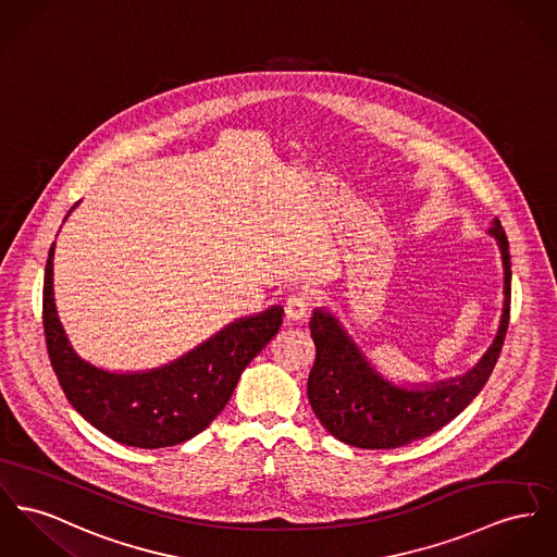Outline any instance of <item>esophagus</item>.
I'll return each mask as SVG.
<instances>
[{
	"mask_svg": "<svg viewBox=\"0 0 557 557\" xmlns=\"http://www.w3.org/2000/svg\"><path fill=\"white\" fill-rule=\"evenodd\" d=\"M308 312V299L301 294H294L285 301V314L289 321H301Z\"/></svg>",
	"mask_w": 557,
	"mask_h": 557,
	"instance_id": "esophagus-1",
	"label": "esophagus"
}]
</instances>
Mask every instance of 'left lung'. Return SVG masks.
I'll return each mask as SVG.
<instances>
[{
	"label": "left lung",
	"instance_id": "left-lung-1",
	"mask_svg": "<svg viewBox=\"0 0 557 557\" xmlns=\"http://www.w3.org/2000/svg\"><path fill=\"white\" fill-rule=\"evenodd\" d=\"M487 234L503 261V312L482 359L462 375L437 382H397L384 375L337 312L317 308L310 335L317 359L308 375V401L335 440L363 449H393L424 440L467 408L487 382L509 327L511 258L505 230L492 220Z\"/></svg>",
	"mask_w": 557,
	"mask_h": 557
}]
</instances>
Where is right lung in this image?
Returning a JSON list of instances; mask_svg holds the SVG:
<instances>
[{
	"instance_id": "add662e5",
	"label": "right lung",
	"mask_w": 557,
	"mask_h": 557,
	"mask_svg": "<svg viewBox=\"0 0 557 557\" xmlns=\"http://www.w3.org/2000/svg\"><path fill=\"white\" fill-rule=\"evenodd\" d=\"M281 323L283 306H272L234 319L164 366L108 370L84 359L65 332L54 301V243L48 251L44 334L52 368L77 413L117 444L158 449L196 437L225 408L240 373L278 334Z\"/></svg>"
}]
</instances>
